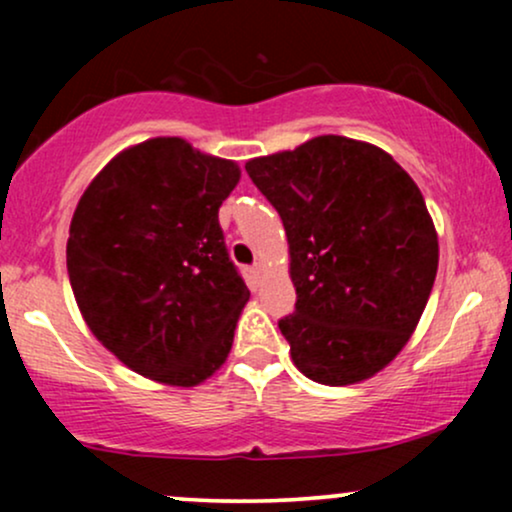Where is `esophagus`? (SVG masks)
Here are the masks:
<instances>
[{
	"mask_svg": "<svg viewBox=\"0 0 512 512\" xmlns=\"http://www.w3.org/2000/svg\"><path fill=\"white\" fill-rule=\"evenodd\" d=\"M250 272L255 274V279H257V276H260V272H262V264H252V269H250Z\"/></svg>",
	"mask_w": 512,
	"mask_h": 512,
	"instance_id": "34e87169",
	"label": "esophagus"
}]
</instances>
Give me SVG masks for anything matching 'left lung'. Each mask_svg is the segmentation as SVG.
<instances>
[{"instance_id":"8db88e82","label":"left lung","mask_w":512,"mask_h":512,"mask_svg":"<svg viewBox=\"0 0 512 512\" xmlns=\"http://www.w3.org/2000/svg\"><path fill=\"white\" fill-rule=\"evenodd\" d=\"M245 170L289 238L296 310L279 330L296 368L334 387L383 370L416 330L438 272L416 182L383 149L337 134Z\"/></svg>"}]
</instances>
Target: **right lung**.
Returning <instances> with one entry per match:
<instances>
[{"label":"right lung","instance_id":"1","mask_svg":"<svg viewBox=\"0 0 512 512\" xmlns=\"http://www.w3.org/2000/svg\"><path fill=\"white\" fill-rule=\"evenodd\" d=\"M238 180L233 161L158 137L115 156L79 199L67 240L74 298L134 373L192 387L226 361L250 298L219 223Z\"/></svg>","mask_w":512,"mask_h":512}]
</instances>
